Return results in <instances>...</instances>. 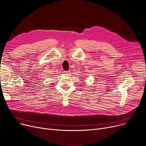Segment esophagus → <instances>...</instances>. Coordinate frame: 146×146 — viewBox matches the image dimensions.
I'll return each mask as SVG.
<instances>
[{
  "instance_id": "34e87169",
  "label": "esophagus",
  "mask_w": 146,
  "mask_h": 146,
  "mask_svg": "<svg viewBox=\"0 0 146 146\" xmlns=\"http://www.w3.org/2000/svg\"><path fill=\"white\" fill-rule=\"evenodd\" d=\"M69 73H70V71H65V72H64V74H68Z\"/></svg>"
}]
</instances>
